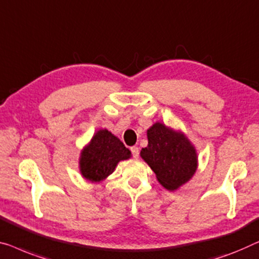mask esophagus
I'll use <instances>...</instances> for the list:
<instances>
[{
	"instance_id": "34e87169",
	"label": "esophagus",
	"mask_w": 259,
	"mask_h": 259,
	"mask_svg": "<svg viewBox=\"0 0 259 259\" xmlns=\"http://www.w3.org/2000/svg\"><path fill=\"white\" fill-rule=\"evenodd\" d=\"M131 152H132V155H133V157H137L139 156V147H137V146H134V147H132L131 148Z\"/></svg>"
}]
</instances>
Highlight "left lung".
I'll return each mask as SVG.
<instances>
[{
  "label": "left lung",
  "instance_id": "obj_1",
  "mask_svg": "<svg viewBox=\"0 0 259 259\" xmlns=\"http://www.w3.org/2000/svg\"><path fill=\"white\" fill-rule=\"evenodd\" d=\"M147 147L140 156L152 168L157 181L168 190H176L193 178L197 169V153L181 131L161 122L147 130Z\"/></svg>",
  "mask_w": 259,
  "mask_h": 259
}]
</instances>
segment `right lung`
Returning a JSON list of instances; mask_svg holds the SVG:
<instances>
[{
    "instance_id": "right-lung-1",
    "label": "right lung",
    "mask_w": 259,
    "mask_h": 259,
    "mask_svg": "<svg viewBox=\"0 0 259 259\" xmlns=\"http://www.w3.org/2000/svg\"><path fill=\"white\" fill-rule=\"evenodd\" d=\"M132 156L131 151L114 134L107 130H99L91 141L81 149L79 170L88 181L102 182L113 173L120 161Z\"/></svg>"
}]
</instances>
